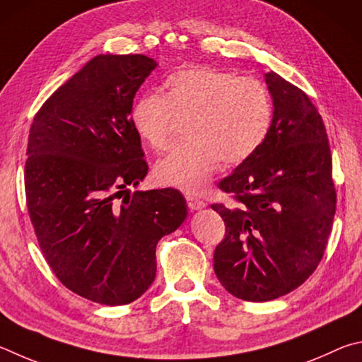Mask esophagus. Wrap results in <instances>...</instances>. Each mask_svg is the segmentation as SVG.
Here are the masks:
<instances>
[{
    "instance_id": "obj_1",
    "label": "esophagus",
    "mask_w": 362,
    "mask_h": 362,
    "mask_svg": "<svg viewBox=\"0 0 362 362\" xmlns=\"http://www.w3.org/2000/svg\"><path fill=\"white\" fill-rule=\"evenodd\" d=\"M186 202H187V206L191 208V210H202V208H205V202L200 200L199 197H195V195L186 194Z\"/></svg>"
}]
</instances>
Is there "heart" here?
<instances>
[{
	"label": "heart",
	"instance_id": "heart-1",
	"mask_svg": "<svg viewBox=\"0 0 362 362\" xmlns=\"http://www.w3.org/2000/svg\"><path fill=\"white\" fill-rule=\"evenodd\" d=\"M175 116L191 117L186 125L191 139L157 163L156 177L165 186L199 192L221 160L238 165L261 149L270 133L274 105L261 81L191 66L165 78L163 95L143 93L130 110L133 130L157 152L173 143Z\"/></svg>",
	"mask_w": 362,
	"mask_h": 362
}]
</instances>
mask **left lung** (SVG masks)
I'll return each instance as SVG.
<instances>
[{
    "label": "left lung",
    "instance_id": "left-lung-1",
    "mask_svg": "<svg viewBox=\"0 0 362 362\" xmlns=\"http://www.w3.org/2000/svg\"><path fill=\"white\" fill-rule=\"evenodd\" d=\"M274 120L265 143L218 187L233 204H213L226 224L214 274L232 296L267 302L291 293L325 255L337 204L322 117L308 95L270 71Z\"/></svg>",
    "mask_w": 362,
    "mask_h": 362
}]
</instances>
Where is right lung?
Masks as SVG:
<instances>
[{"mask_svg": "<svg viewBox=\"0 0 362 362\" xmlns=\"http://www.w3.org/2000/svg\"><path fill=\"white\" fill-rule=\"evenodd\" d=\"M156 66L139 54L93 57L44 101L28 135L25 195L40 248L63 286L103 305L146 293L158 240L187 216L176 189L122 197L148 175L130 110Z\"/></svg>", "mask_w": 362, "mask_h": 362, "instance_id": "1", "label": "right lung"}]
</instances>
